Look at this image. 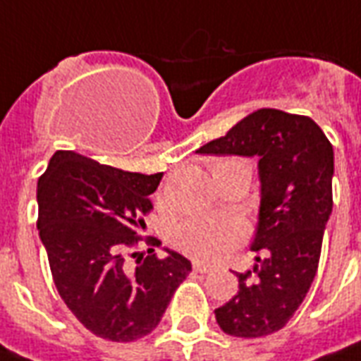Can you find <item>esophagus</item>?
I'll use <instances>...</instances> for the list:
<instances>
[{"label":"esophagus","instance_id":"34e87169","mask_svg":"<svg viewBox=\"0 0 361 361\" xmlns=\"http://www.w3.org/2000/svg\"><path fill=\"white\" fill-rule=\"evenodd\" d=\"M192 269H195V271L197 272H200V274H204V272H210L212 269L208 265H202V263H199V261H195V263H192Z\"/></svg>","mask_w":361,"mask_h":361}]
</instances>
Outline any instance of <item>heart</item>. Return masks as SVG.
I'll use <instances>...</instances> for the list:
<instances>
[{"mask_svg":"<svg viewBox=\"0 0 361 361\" xmlns=\"http://www.w3.org/2000/svg\"><path fill=\"white\" fill-rule=\"evenodd\" d=\"M221 172H240L250 176V166L242 159H221L214 164L212 174ZM242 225L235 219H208L195 217L187 219L176 229V244L185 254L202 261L219 259L225 252H229L236 242L242 238Z\"/></svg>","mask_w":361,"mask_h":361,"instance_id":"1","label":"heart"}]
</instances>
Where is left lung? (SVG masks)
<instances>
[{
  "label": "left lung",
  "mask_w": 361,
  "mask_h": 361,
  "mask_svg": "<svg viewBox=\"0 0 361 361\" xmlns=\"http://www.w3.org/2000/svg\"><path fill=\"white\" fill-rule=\"evenodd\" d=\"M200 155L257 159L259 214L252 271L235 272L238 291L216 309L227 335L254 339L279 331L295 314L318 271L322 238L334 208V147L314 121L257 109Z\"/></svg>",
  "instance_id": "obj_1"
}]
</instances>
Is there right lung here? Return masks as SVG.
<instances>
[{
    "instance_id": "add662e5",
    "label": "right lung",
    "mask_w": 361,
    "mask_h": 361,
    "mask_svg": "<svg viewBox=\"0 0 361 361\" xmlns=\"http://www.w3.org/2000/svg\"><path fill=\"white\" fill-rule=\"evenodd\" d=\"M161 178L56 151L37 181V229L54 286L96 337L128 343L151 334L191 272L170 247L164 257L136 247Z\"/></svg>"
}]
</instances>
